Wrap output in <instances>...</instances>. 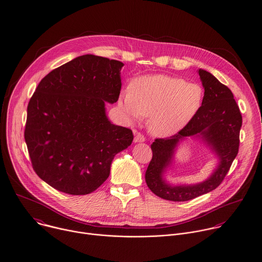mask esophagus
<instances>
[{"mask_svg": "<svg viewBox=\"0 0 262 262\" xmlns=\"http://www.w3.org/2000/svg\"><path fill=\"white\" fill-rule=\"evenodd\" d=\"M145 140V138L142 134L140 133H137L136 137H135V142H143Z\"/></svg>", "mask_w": 262, "mask_h": 262, "instance_id": "esophagus-1", "label": "esophagus"}]
</instances>
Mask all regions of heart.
Listing matches in <instances>:
<instances>
[{
    "label": "heart",
    "mask_w": 262,
    "mask_h": 262,
    "mask_svg": "<svg viewBox=\"0 0 262 262\" xmlns=\"http://www.w3.org/2000/svg\"><path fill=\"white\" fill-rule=\"evenodd\" d=\"M204 89L199 83L164 74L132 81L120 94L118 105L126 118L136 122L148 117V128L157 137H170L196 117L203 105Z\"/></svg>",
    "instance_id": "heart-1"
}]
</instances>
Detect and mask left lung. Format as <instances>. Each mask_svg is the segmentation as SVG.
Returning a JSON list of instances; mask_svg holds the SVG:
<instances>
[{
  "label": "left lung",
  "mask_w": 262,
  "mask_h": 262,
  "mask_svg": "<svg viewBox=\"0 0 262 262\" xmlns=\"http://www.w3.org/2000/svg\"><path fill=\"white\" fill-rule=\"evenodd\" d=\"M205 89L203 105L196 117L179 133L151 144L152 158L145 172V181L154 194L165 200L184 202L209 193L221 184L238 152L243 117L231 90L210 72L199 69ZM198 135L215 151L220 159L212 176L200 185L172 186L163 173L171 161L178 142L186 136Z\"/></svg>",
  "instance_id": "obj_1"
}]
</instances>
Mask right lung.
I'll use <instances>...</instances> for the list:
<instances>
[{
	"instance_id": "right-lung-1",
	"label": "right lung",
	"mask_w": 262,
	"mask_h": 262,
	"mask_svg": "<svg viewBox=\"0 0 262 262\" xmlns=\"http://www.w3.org/2000/svg\"><path fill=\"white\" fill-rule=\"evenodd\" d=\"M123 66L86 54L52 70L36 87L25 139L32 168L54 189L92 193L107 180L115 155L132 144V129L111 123L105 108L119 100Z\"/></svg>"
}]
</instances>
